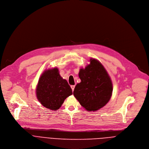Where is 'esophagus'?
I'll use <instances>...</instances> for the list:
<instances>
[{
  "instance_id": "34e87169",
  "label": "esophagus",
  "mask_w": 149,
  "mask_h": 149,
  "mask_svg": "<svg viewBox=\"0 0 149 149\" xmlns=\"http://www.w3.org/2000/svg\"><path fill=\"white\" fill-rule=\"evenodd\" d=\"M75 86H71V89H72V91L74 90V88H75Z\"/></svg>"
}]
</instances>
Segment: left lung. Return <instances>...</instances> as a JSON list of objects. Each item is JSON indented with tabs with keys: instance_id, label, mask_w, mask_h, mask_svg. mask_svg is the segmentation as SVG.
Returning a JSON list of instances; mask_svg holds the SVG:
<instances>
[{
	"instance_id": "1",
	"label": "left lung",
	"mask_w": 149,
	"mask_h": 149,
	"mask_svg": "<svg viewBox=\"0 0 149 149\" xmlns=\"http://www.w3.org/2000/svg\"><path fill=\"white\" fill-rule=\"evenodd\" d=\"M90 64L81 68V82L76 85L74 95L88 111H95L110 101L113 93L111 78L101 62L91 58Z\"/></svg>"
}]
</instances>
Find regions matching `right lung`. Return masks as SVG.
Listing matches in <instances>:
<instances>
[{
    "instance_id": "1",
    "label": "right lung",
    "mask_w": 149,
    "mask_h": 149,
    "mask_svg": "<svg viewBox=\"0 0 149 149\" xmlns=\"http://www.w3.org/2000/svg\"><path fill=\"white\" fill-rule=\"evenodd\" d=\"M36 94L40 104L48 109L57 110L64 100L72 94L66 79L59 75L58 69L47 70L39 79Z\"/></svg>"
}]
</instances>
